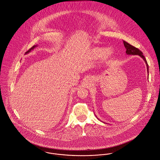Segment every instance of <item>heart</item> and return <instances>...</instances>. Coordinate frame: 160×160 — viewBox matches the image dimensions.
I'll use <instances>...</instances> for the list:
<instances>
[{
  "label": "heart",
  "mask_w": 160,
  "mask_h": 160,
  "mask_svg": "<svg viewBox=\"0 0 160 160\" xmlns=\"http://www.w3.org/2000/svg\"><path fill=\"white\" fill-rule=\"evenodd\" d=\"M114 54L113 50L111 48H105L104 47H96L92 50V55L95 58H99L102 56L105 60L111 58Z\"/></svg>",
  "instance_id": "b5f03b06"
}]
</instances>
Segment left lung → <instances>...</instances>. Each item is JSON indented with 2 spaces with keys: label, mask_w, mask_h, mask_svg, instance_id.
Here are the masks:
<instances>
[{
  "label": "left lung",
  "mask_w": 160,
  "mask_h": 160,
  "mask_svg": "<svg viewBox=\"0 0 160 160\" xmlns=\"http://www.w3.org/2000/svg\"><path fill=\"white\" fill-rule=\"evenodd\" d=\"M123 43H124V46L125 47L126 49V53L127 55H138V56H140V57H142L143 58V60H144V62H145V64H146V66H147V72L148 73V63H147V62L145 58V57L143 55V53L139 50L136 47H134V46L129 44V43H128L127 42L123 41Z\"/></svg>",
  "instance_id": "left-lung-1"
}]
</instances>
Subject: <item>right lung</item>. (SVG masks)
Listing matches in <instances>:
<instances>
[{"label": "right lung", "mask_w": 160, "mask_h": 160, "mask_svg": "<svg viewBox=\"0 0 160 160\" xmlns=\"http://www.w3.org/2000/svg\"><path fill=\"white\" fill-rule=\"evenodd\" d=\"M37 46H38L37 45H35V46H34L33 47H31V48H30V49H29L28 51H27V52H26L25 53L26 54V53H29V52H31L32 50H33L34 48H35V47H36Z\"/></svg>", "instance_id": "obj_1"}]
</instances>
